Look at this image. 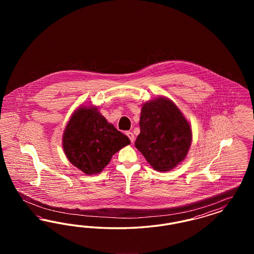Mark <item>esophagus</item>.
<instances>
[{
    "label": "esophagus",
    "instance_id": "esophagus-1",
    "mask_svg": "<svg viewBox=\"0 0 254 254\" xmlns=\"http://www.w3.org/2000/svg\"><path fill=\"white\" fill-rule=\"evenodd\" d=\"M127 135V137L129 138V140H130V142L131 143H133L134 142V140H135V137H134V134H133L131 131H127V133H126Z\"/></svg>",
    "mask_w": 254,
    "mask_h": 254
}]
</instances>
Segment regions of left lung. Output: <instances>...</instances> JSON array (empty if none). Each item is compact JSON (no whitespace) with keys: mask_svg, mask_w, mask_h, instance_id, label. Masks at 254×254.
Instances as JSON below:
<instances>
[{"mask_svg":"<svg viewBox=\"0 0 254 254\" xmlns=\"http://www.w3.org/2000/svg\"><path fill=\"white\" fill-rule=\"evenodd\" d=\"M139 124L141 131L135 146L153 169L169 171L186 158L191 128L172 101L159 97L145 103Z\"/></svg>","mask_w":254,"mask_h":254,"instance_id":"8db88e82","label":"left lung"}]
</instances>
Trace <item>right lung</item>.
Listing matches in <instances>:
<instances>
[{"label": "right lung", "instance_id": "obj_1", "mask_svg": "<svg viewBox=\"0 0 254 254\" xmlns=\"http://www.w3.org/2000/svg\"><path fill=\"white\" fill-rule=\"evenodd\" d=\"M129 144L126 135L91 108L74 112L63 137L64 151L69 162L89 175L101 172L117 151Z\"/></svg>", "mask_w": 254, "mask_h": 254}]
</instances>
